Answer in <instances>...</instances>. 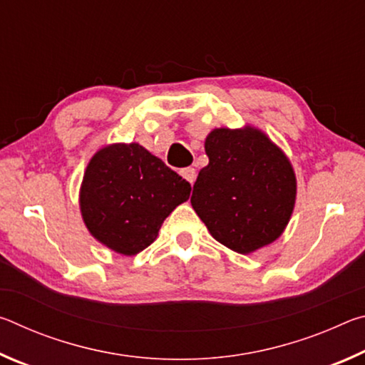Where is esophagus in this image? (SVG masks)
<instances>
[{
  "label": "esophagus",
  "instance_id": "34e87169",
  "mask_svg": "<svg viewBox=\"0 0 365 365\" xmlns=\"http://www.w3.org/2000/svg\"><path fill=\"white\" fill-rule=\"evenodd\" d=\"M180 175L187 180L188 183L193 185L196 180V170L193 168H187V169H182L180 170Z\"/></svg>",
  "mask_w": 365,
  "mask_h": 365
}]
</instances>
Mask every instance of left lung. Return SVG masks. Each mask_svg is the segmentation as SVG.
I'll list each match as a JSON object with an SVG mask.
<instances>
[{
	"mask_svg": "<svg viewBox=\"0 0 365 365\" xmlns=\"http://www.w3.org/2000/svg\"><path fill=\"white\" fill-rule=\"evenodd\" d=\"M191 206L219 243L251 255L285 232L296 202L292 160L261 128L220 127L207 135Z\"/></svg>",
	"mask_w": 365,
	"mask_h": 365,
	"instance_id": "8db88e82",
	"label": "left lung"
}]
</instances>
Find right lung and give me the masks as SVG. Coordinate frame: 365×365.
Masks as SVG:
<instances>
[{"instance_id":"add662e5","label":"right lung","mask_w":365,"mask_h":365,"mask_svg":"<svg viewBox=\"0 0 365 365\" xmlns=\"http://www.w3.org/2000/svg\"><path fill=\"white\" fill-rule=\"evenodd\" d=\"M187 180L138 143H113L86 165L78 205L96 242L135 256L158 238L160 225L190 197Z\"/></svg>"}]
</instances>
